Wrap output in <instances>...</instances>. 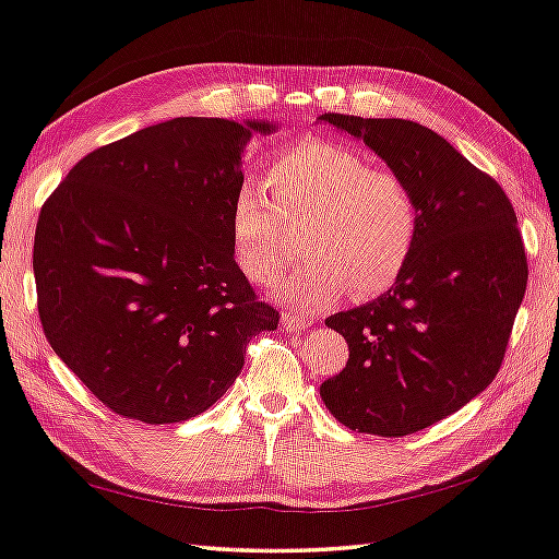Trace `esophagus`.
Returning <instances> with one entry per match:
<instances>
[{
  "mask_svg": "<svg viewBox=\"0 0 559 559\" xmlns=\"http://www.w3.org/2000/svg\"><path fill=\"white\" fill-rule=\"evenodd\" d=\"M281 324H283V330H286V332H305L312 324V320H310V317H302V314H295V312H283Z\"/></svg>",
  "mask_w": 559,
  "mask_h": 559,
  "instance_id": "esophagus-1",
  "label": "esophagus"
}]
</instances>
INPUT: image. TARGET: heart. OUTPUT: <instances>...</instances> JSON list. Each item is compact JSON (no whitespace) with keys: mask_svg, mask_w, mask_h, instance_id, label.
Wrapping results in <instances>:
<instances>
[{"mask_svg":"<svg viewBox=\"0 0 559 559\" xmlns=\"http://www.w3.org/2000/svg\"><path fill=\"white\" fill-rule=\"evenodd\" d=\"M273 205L257 183H242L229 211L237 266L269 283L290 254L288 223H305L298 266L276 295L300 310H320L352 288L373 300L404 276L417 251L421 207L409 181L342 142L300 138L266 171Z\"/></svg>","mask_w":559,"mask_h":559,"instance_id":"b5f03b06","label":"heart"}]
</instances>
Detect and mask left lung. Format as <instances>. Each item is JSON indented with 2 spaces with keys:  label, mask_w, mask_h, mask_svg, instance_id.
Returning <instances> with one entry per match:
<instances>
[{
  "label": "left lung",
  "mask_w": 559,
  "mask_h": 559,
  "mask_svg": "<svg viewBox=\"0 0 559 559\" xmlns=\"http://www.w3.org/2000/svg\"><path fill=\"white\" fill-rule=\"evenodd\" d=\"M320 120L364 140L419 199L404 276L324 322L348 344L346 368L320 385L326 409L352 431L400 439L495 380L526 293V249L504 189L439 133L402 118Z\"/></svg>",
  "instance_id": "8db88e82"
}]
</instances>
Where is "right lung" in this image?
<instances>
[{"label":"right lung","instance_id":"add662e5","mask_svg":"<svg viewBox=\"0 0 559 559\" xmlns=\"http://www.w3.org/2000/svg\"><path fill=\"white\" fill-rule=\"evenodd\" d=\"M269 120L174 118L90 152L43 203L33 273L52 352L126 419L221 400L251 336L278 326L237 266L229 211Z\"/></svg>","mask_w":559,"mask_h":559}]
</instances>
